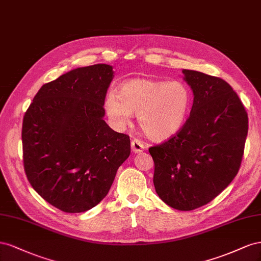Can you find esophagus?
<instances>
[{"label": "esophagus", "mask_w": 261, "mask_h": 261, "mask_svg": "<svg viewBox=\"0 0 261 261\" xmlns=\"http://www.w3.org/2000/svg\"><path fill=\"white\" fill-rule=\"evenodd\" d=\"M131 148H132V151L135 152V153H141V152L145 150L146 145L143 142H141L140 140L133 139L131 141Z\"/></svg>", "instance_id": "esophagus-1"}]
</instances>
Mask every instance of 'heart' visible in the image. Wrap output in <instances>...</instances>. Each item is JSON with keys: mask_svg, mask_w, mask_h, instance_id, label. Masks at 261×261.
Listing matches in <instances>:
<instances>
[{"mask_svg": "<svg viewBox=\"0 0 261 261\" xmlns=\"http://www.w3.org/2000/svg\"><path fill=\"white\" fill-rule=\"evenodd\" d=\"M192 95L180 81L132 79L107 93L103 108L116 128L137 114L140 128L154 141H164L181 130L189 116Z\"/></svg>", "mask_w": 261, "mask_h": 261, "instance_id": "heart-1", "label": "heart"}]
</instances>
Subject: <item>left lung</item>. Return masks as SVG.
<instances>
[{
    "mask_svg": "<svg viewBox=\"0 0 261 261\" xmlns=\"http://www.w3.org/2000/svg\"><path fill=\"white\" fill-rule=\"evenodd\" d=\"M193 93L190 116L166 142L148 148L155 191L167 205L190 211L209 203L240 169L248 117L224 80L182 70Z\"/></svg>",
    "mask_w": 261,
    "mask_h": 261,
    "instance_id": "1",
    "label": "left lung"
}]
</instances>
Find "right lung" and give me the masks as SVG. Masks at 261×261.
<instances>
[{
	"label": "right lung",
	"mask_w": 261,
	"mask_h": 261,
	"mask_svg": "<svg viewBox=\"0 0 261 261\" xmlns=\"http://www.w3.org/2000/svg\"><path fill=\"white\" fill-rule=\"evenodd\" d=\"M113 66L66 72L41 86L23 120L25 173L33 188L66 213L85 212L107 196L129 158V136L103 120Z\"/></svg>",
	"instance_id": "obj_1"
}]
</instances>
